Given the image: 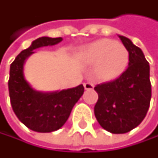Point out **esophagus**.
I'll use <instances>...</instances> for the list:
<instances>
[{
  "instance_id": "esophagus-1",
  "label": "esophagus",
  "mask_w": 158,
  "mask_h": 158,
  "mask_svg": "<svg viewBox=\"0 0 158 158\" xmlns=\"http://www.w3.org/2000/svg\"><path fill=\"white\" fill-rule=\"evenodd\" d=\"M84 86H85V89L88 90V89H93L94 88V84L90 83V82H86L84 84Z\"/></svg>"
}]
</instances>
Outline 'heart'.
Segmentation results:
<instances>
[{
	"mask_svg": "<svg viewBox=\"0 0 158 158\" xmlns=\"http://www.w3.org/2000/svg\"><path fill=\"white\" fill-rule=\"evenodd\" d=\"M81 57L87 64H96L94 73L98 79L110 80L124 71L128 53L121 44L102 39L85 46L82 50Z\"/></svg>",
	"mask_w": 158,
	"mask_h": 158,
	"instance_id": "obj_1",
	"label": "heart"
}]
</instances>
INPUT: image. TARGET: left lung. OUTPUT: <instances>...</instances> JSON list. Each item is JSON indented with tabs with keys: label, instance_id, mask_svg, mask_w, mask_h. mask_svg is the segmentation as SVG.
<instances>
[{
	"label": "left lung",
	"instance_id": "obj_1",
	"mask_svg": "<svg viewBox=\"0 0 158 158\" xmlns=\"http://www.w3.org/2000/svg\"><path fill=\"white\" fill-rule=\"evenodd\" d=\"M120 40L128 51V66L116 79L97 85L98 95L95 116L105 130L114 134L127 133L144 119L152 96L150 66L138 46L124 36Z\"/></svg>",
	"mask_w": 158,
	"mask_h": 158
}]
</instances>
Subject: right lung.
Instances as JSON below:
<instances>
[{"instance_id":"1","label":"right lung","mask_w":158,"mask_h":158,"mask_svg":"<svg viewBox=\"0 0 158 158\" xmlns=\"http://www.w3.org/2000/svg\"><path fill=\"white\" fill-rule=\"evenodd\" d=\"M61 41V37L38 38L17 55L10 66L8 88L13 111L27 127L36 132H52L60 128L85 90L80 85L66 90L44 93L34 90L24 77L23 65L34 49L54 45Z\"/></svg>"}]
</instances>
